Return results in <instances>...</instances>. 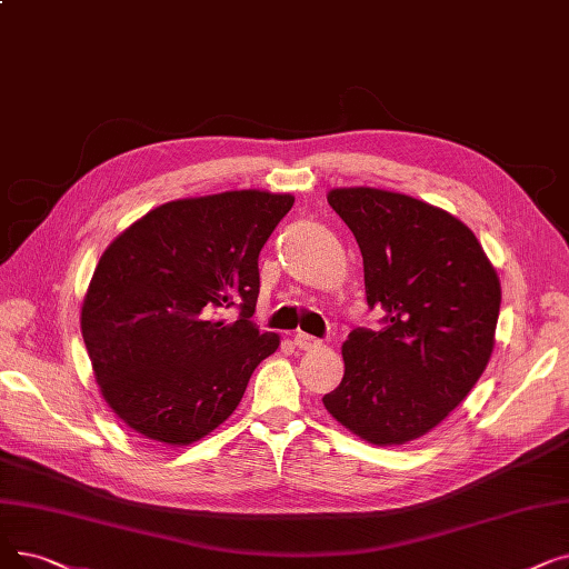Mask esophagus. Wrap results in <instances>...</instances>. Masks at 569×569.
<instances>
[{
	"label": "esophagus",
	"instance_id": "obj_1",
	"mask_svg": "<svg viewBox=\"0 0 569 569\" xmlns=\"http://www.w3.org/2000/svg\"><path fill=\"white\" fill-rule=\"evenodd\" d=\"M292 341H295V346H298V349H302V351H311V349H318L320 346V339H316V337H311V335H307V332H298L292 337Z\"/></svg>",
	"mask_w": 569,
	"mask_h": 569
}]
</instances>
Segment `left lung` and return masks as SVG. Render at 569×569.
Here are the masks:
<instances>
[{"label": "left lung", "mask_w": 569, "mask_h": 569, "mask_svg": "<svg viewBox=\"0 0 569 569\" xmlns=\"http://www.w3.org/2000/svg\"><path fill=\"white\" fill-rule=\"evenodd\" d=\"M381 330L341 346L343 379L326 409L360 439L398 447L437 428L475 388L496 346L500 279L479 239L449 211L379 188H335Z\"/></svg>", "instance_id": "1"}]
</instances>
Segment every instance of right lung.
I'll return each instance as SVG.
<instances>
[{
  "label": "right lung",
  "mask_w": 569,
  "mask_h": 569,
  "mask_svg": "<svg viewBox=\"0 0 569 569\" xmlns=\"http://www.w3.org/2000/svg\"><path fill=\"white\" fill-rule=\"evenodd\" d=\"M292 194L232 190L167 202L118 234L94 267L81 332L107 405L134 432L192 443L230 418L279 349L251 316L258 256ZM234 306V325L222 313Z\"/></svg>",
  "instance_id": "right-lung-1"
}]
</instances>
